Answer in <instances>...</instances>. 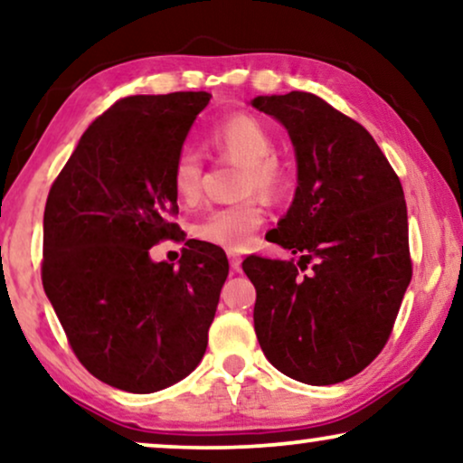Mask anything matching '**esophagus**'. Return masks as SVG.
I'll use <instances>...</instances> for the list:
<instances>
[{
    "instance_id": "obj_1",
    "label": "esophagus",
    "mask_w": 463,
    "mask_h": 463,
    "mask_svg": "<svg viewBox=\"0 0 463 463\" xmlns=\"http://www.w3.org/2000/svg\"><path fill=\"white\" fill-rule=\"evenodd\" d=\"M227 257H230V265L233 271L240 269V265H242V257L238 255V252H227Z\"/></svg>"
}]
</instances>
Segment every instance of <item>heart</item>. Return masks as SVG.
Here are the masks:
<instances>
[{
  "mask_svg": "<svg viewBox=\"0 0 463 463\" xmlns=\"http://www.w3.org/2000/svg\"><path fill=\"white\" fill-rule=\"evenodd\" d=\"M208 145L219 156L242 164L240 170V194L257 192L263 198H276L287 187V170L274 156V137L257 118L238 113L214 126L208 135ZM202 166L195 151L183 149L175 157L170 170L173 192L183 204H194L202 194ZM263 211L257 198H246L238 204L217 208L195 221L192 227L194 238L206 244L238 250L249 244L252 232L261 225Z\"/></svg>",
  "mask_w": 463,
  "mask_h": 463,
  "instance_id": "heart-1",
  "label": "heart"
}]
</instances>
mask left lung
<instances>
[{"instance_id":"8db88e82","label":"left lung","mask_w":463,"mask_h":463,"mask_svg":"<svg viewBox=\"0 0 463 463\" xmlns=\"http://www.w3.org/2000/svg\"><path fill=\"white\" fill-rule=\"evenodd\" d=\"M252 107L280 119L295 145V200L269 233L301 255L297 265L242 263L257 288L259 345L297 382H345L388 344L413 276L401 179L369 130L316 94L257 97Z\"/></svg>"}]
</instances>
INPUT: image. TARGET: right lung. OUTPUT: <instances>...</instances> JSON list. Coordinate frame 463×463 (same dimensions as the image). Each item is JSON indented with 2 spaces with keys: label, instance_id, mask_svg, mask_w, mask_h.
Instances as JSON below:
<instances>
[{
  "label": "right lung",
  "instance_id": "1",
  "mask_svg": "<svg viewBox=\"0 0 463 463\" xmlns=\"http://www.w3.org/2000/svg\"><path fill=\"white\" fill-rule=\"evenodd\" d=\"M208 92L119 99L81 135L43 211L42 284L88 373L149 394L187 377L204 356L230 263L187 240L179 265L151 246L185 240L170 183Z\"/></svg>",
  "mask_w": 463,
  "mask_h": 463
}]
</instances>
